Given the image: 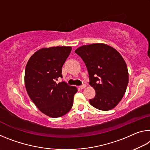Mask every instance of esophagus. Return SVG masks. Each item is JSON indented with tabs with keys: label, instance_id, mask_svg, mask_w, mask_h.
Listing matches in <instances>:
<instances>
[{
	"label": "esophagus",
	"instance_id": "obj_1",
	"mask_svg": "<svg viewBox=\"0 0 150 150\" xmlns=\"http://www.w3.org/2000/svg\"><path fill=\"white\" fill-rule=\"evenodd\" d=\"M79 87L81 88V89H84V88L86 87V85H85V84H83V85H81V86H80Z\"/></svg>",
	"mask_w": 150,
	"mask_h": 150
}]
</instances>
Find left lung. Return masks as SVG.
<instances>
[{"instance_id": "left-lung-1", "label": "left lung", "mask_w": 150, "mask_h": 150, "mask_svg": "<svg viewBox=\"0 0 150 150\" xmlns=\"http://www.w3.org/2000/svg\"><path fill=\"white\" fill-rule=\"evenodd\" d=\"M87 67L89 85L96 90L91 105L108 111L117 105L126 91L129 81L124 59L113 47L103 43L83 45L75 50Z\"/></svg>"}]
</instances>
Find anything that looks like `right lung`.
<instances>
[{"mask_svg": "<svg viewBox=\"0 0 150 150\" xmlns=\"http://www.w3.org/2000/svg\"><path fill=\"white\" fill-rule=\"evenodd\" d=\"M71 47H53L38 50L25 68V83L28 96L40 111L51 117L65 115L73 106L77 87L65 82L62 67L71 51Z\"/></svg>", "mask_w": 150, "mask_h": 150, "instance_id": "right-lung-1", "label": "right lung"}]
</instances>
